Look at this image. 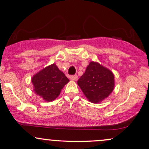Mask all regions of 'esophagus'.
Instances as JSON below:
<instances>
[{
  "label": "esophagus",
  "mask_w": 149,
  "mask_h": 149,
  "mask_svg": "<svg viewBox=\"0 0 149 149\" xmlns=\"http://www.w3.org/2000/svg\"><path fill=\"white\" fill-rule=\"evenodd\" d=\"M70 79L72 80H73V81H77L78 79V76L77 74H75V75H72V76L70 77Z\"/></svg>",
  "instance_id": "1"
}]
</instances>
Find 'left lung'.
<instances>
[{"label":"left lung","instance_id":"8db88e82","mask_svg":"<svg viewBox=\"0 0 149 149\" xmlns=\"http://www.w3.org/2000/svg\"><path fill=\"white\" fill-rule=\"evenodd\" d=\"M77 84L92 103H98L108 97L115 86L113 72L97 62L92 61Z\"/></svg>","mask_w":149,"mask_h":149}]
</instances>
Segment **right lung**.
<instances>
[{"label":"right lung","mask_w":149,"mask_h":149,"mask_svg":"<svg viewBox=\"0 0 149 149\" xmlns=\"http://www.w3.org/2000/svg\"><path fill=\"white\" fill-rule=\"evenodd\" d=\"M69 79L55 64H52L33 76L34 91L47 102H52L59 95Z\"/></svg>","instance_id":"1"}]
</instances>
